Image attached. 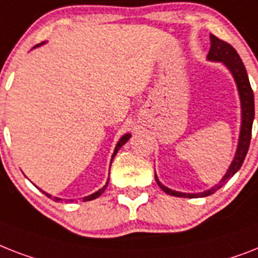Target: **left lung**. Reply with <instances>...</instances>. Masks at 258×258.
<instances>
[{
  "label": "left lung",
  "mask_w": 258,
  "mask_h": 258,
  "mask_svg": "<svg viewBox=\"0 0 258 258\" xmlns=\"http://www.w3.org/2000/svg\"><path fill=\"white\" fill-rule=\"evenodd\" d=\"M209 38H211V49H209V53L207 55V59L212 60V62H223L228 68V70L232 73L236 86H237L240 103H241V128H240V136H238V146L237 150H236V155L232 160V164L229 165V168L223 176V179L220 180V183L211 189H207L204 192H200V194H184V192L169 189L168 187H165L159 181L158 176L155 173V179H156L159 187L162 188L165 194L176 196V198L196 199L205 198V196L215 194L217 189H220L228 180L233 176L234 173L237 172L238 169L241 168L245 156L248 154L250 138H252V124L253 119H254V95H253V90L250 87V83H249L248 74H246L244 63H242L237 51L229 43L224 42L223 39H219L216 35L213 34H211Z\"/></svg>",
  "instance_id": "1"
}]
</instances>
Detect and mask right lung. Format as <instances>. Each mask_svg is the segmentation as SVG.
Instances as JSON below:
<instances>
[{"instance_id":"right-lung-1","label":"right lung","mask_w":258,"mask_h":258,"mask_svg":"<svg viewBox=\"0 0 258 258\" xmlns=\"http://www.w3.org/2000/svg\"><path fill=\"white\" fill-rule=\"evenodd\" d=\"M43 43H45V42H43ZM38 46L39 45H37V46H34V47H38ZM130 138H131V135H130V134H124V135H123L122 138L119 139L118 144H116V147H115V150H114V154H112V158H111V163H112V159H114L115 155L118 154V151L120 150V147H122V146H124V143H127V140H128ZM107 185H108V180H107V183H106V185H104V187H102L100 189H98L96 192H94L93 195H90V196H86V198H83L82 200H83V202H90V200H94V199L99 198L100 195L104 192V189L107 188ZM42 192H43V190H42ZM43 194H45L47 198H51V195L46 194V192H43ZM53 199H54V202H59V200H62V199H59V198H53ZM68 202L70 203V202H73V200H68Z\"/></svg>"}]
</instances>
